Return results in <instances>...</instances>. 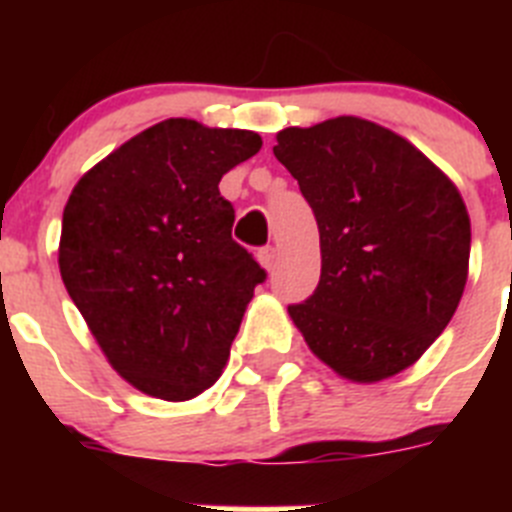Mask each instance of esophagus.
<instances>
[{"mask_svg":"<svg viewBox=\"0 0 512 512\" xmlns=\"http://www.w3.org/2000/svg\"><path fill=\"white\" fill-rule=\"evenodd\" d=\"M259 264L264 266L266 271L274 269V264H277V248H274V246L261 248V251H259Z\"/></svg>","mask_w":512,"mask_h":512,"instance_id":"esophagus-1","label":"esophagus"}]
</instances>
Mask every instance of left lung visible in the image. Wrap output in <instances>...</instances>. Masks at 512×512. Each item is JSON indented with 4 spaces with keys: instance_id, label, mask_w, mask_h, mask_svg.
Returning a JSON list of instances; mask_svg holds the SVG:
<instances>
[{
    "instance_id": "8db88e82",
    "label": "left lung",
    "mask_w": 512,
    "mask_h": 512,
    "mask_svg": "<svg viewBox=\"0 0 512 512\" xmlns=\"http://www.w3.org/2000/svg\"><path fill=\"white\" fill-rule=\"evenodd\" d=\"M320 230V282L289 315L354 382L408 369L454 318L472 228L459 189L413 143L361 117L277 135Z\"/></svg>"
}]
</instances>
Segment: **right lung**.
<instances>
[{
	"instance_id": "right-lung-1",
	"label": "right lung",
	"mask_w": 512,
	"mask_h": 512,
	"mask_svg": "<svg viewBox=\"0 0 512 512\" xmlns=\"http://www.w3.org/2000/svg\"><path fill=\"white\" fill-rule=\"evenodd\" d=\"M251 130L171 117L81 176L63 210L58 266L107 361L161 400L217 382L266 271L233 241L217 184L259 153Z\"/></svg>"
}]
</instances>
